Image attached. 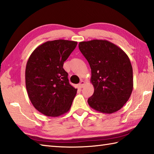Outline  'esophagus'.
<instances>
[{
    "instance_id": "esophagus-1",
    "label": "esophagus",
    "mask_w": 154,
    "mask_h": 154,
    "mask_svg": "<svg viewBox=\"0 0 154 154\" xmlns=\"http://www.w3.org/2000/svg\"><path fill=\"white\" fill-rule=\"evenodd\" d=\"M85 84V83L84 81H81V82H80L79 84L78 85V86H79V88H83V87H84Z\"/></svg>"
}]
</instances>
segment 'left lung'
<instances>
[{"label":"left lung","instance_id":"obj_1","mask_svg":"<svg viewBox=\"0 0 154 154\" xmlns=\"http://www.w3.org/2000/svg\"><path fill=\"white\" fill-rule=\"evenodd\" d=\"M79 48L91 68L94 92L88 100L89 106L106 114L119 110L133 88V68L127 54L106 40L81 42Z\"/></svg>","mask_w":154,"mask_h":154}]
</instances>
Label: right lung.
<instances>
[{
	"label": "right lung",
	"mask_w": 154,
	"mask_h": 154,
	"mask_svg": "<svg viewBox=\"0 0 154 154\" xmlns=\"http://www.w3.org/2000/svg\"><path fill=\"white\" fill-rule=\"evenodd\" d=\"M77 44L65 40L46 42L33 50L27 60V94L34 108L44 115L59 116L71 108L77 89L70 85L63 64Z\"/></svg>",
	"instance_id": "add662e5"
}]
</instances>
